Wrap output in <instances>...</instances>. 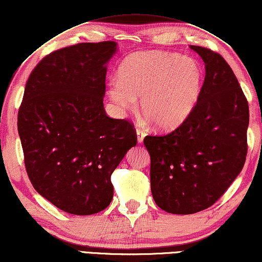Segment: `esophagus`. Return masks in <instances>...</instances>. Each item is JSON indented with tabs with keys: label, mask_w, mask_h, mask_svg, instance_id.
<instances>
[{
	"label": "esophagus",
	"mask_w": 262,
	"mask_h": 262,
	"mask_svg": "<svg viewBox=\"0 0 262 262\" xmlns=\"http://www.w3.org/2000/svg\"><path fill=\"white\" fill-rule=\"evenodd\" d=\"M136 134H137V142H138V144H142L145 138V132L140 130V128H137Z\"/></svg>",
	"instance_id": "1"
}]
</instances>
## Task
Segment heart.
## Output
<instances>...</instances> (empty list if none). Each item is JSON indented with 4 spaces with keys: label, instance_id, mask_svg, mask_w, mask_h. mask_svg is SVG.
Returning a JSON list of instances; mask_svg holds the SVG:
<instances>
[{
    "label": "heart",
    "instance_id": "1",
    "mask_svg": "<svg viewBox=\"0 0 262 262\" xmlns=\"http://www.w3.org/2000/svg\"><path fill=\"white\" fill-rule=\"evenodd\" d=\"M203 88L204 70L195 58L151 50L124 58L107 96L120 111L135 108L140 97L145 118L160 130H171L192 115Z\"/></svg>",
    "mask_w": 262,
    "mask_h": 262
}]
</instances>
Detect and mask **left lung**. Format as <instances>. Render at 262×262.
I'll list each match as a JSON object with an SVG mask.
<instances>
[{
  "mask_svg": "<svg viewBox=\"0 0 262 262\" xmlns=\"http://www.w3.org/2000/svg\"><path fill=\"white\" fill-rule=\"evenodd\" d=\"M205 63L201 97L192 115L166 136H146L151 192L172 214L206 210L231 186L247 155L248 103L219 54L190 46Z\"/></svg>",
  "mask_w": 262,
  "mask_h": 262,
  "instance_id": "left-lung-1",
  "label": "left lung"
}]
</instances>
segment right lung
Segmentation results:
<instances>
[{
	"label": "right lung",
	"mask_w": 262,
	"mask_h": 262,
	"mask_svg": "<svg viewBox=\"0 0 262 262\" xmlns=\"http://www.w3.org/2000/svg\"><path fill=\"white\" fill-rule=\"evenodd\" d=\"M117 43H79L51 52L31 72L17 117L35 190L70 214L105 210L110 177L136 146L135 128L104 110L107 63Z\"/></svg>",
	"instance_id": "add662e5"
}]
</instances>
